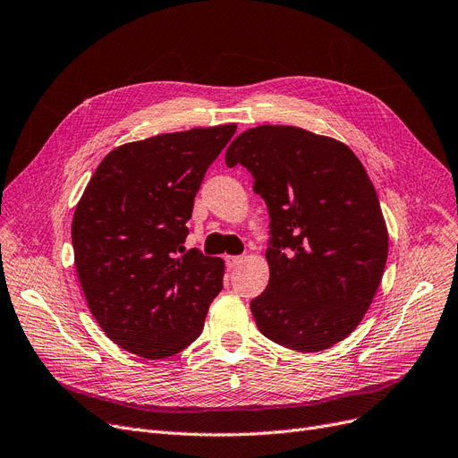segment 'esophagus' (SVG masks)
<instances>
[{
    "instance_id": "esophagus-1",
    "label": "esophagus",
    "mask_w": 458,
    "mask_h": 458,
    "mask_svg": "<svg viewBox=\"0 0 458 458\" xmlns=\"http://www.w3.org/2000/svg\"><path fill=\"white\" fill-rule=\"evenodd\" d=\"M225 260H226V266L232 269V267H235V266H240L242 262H243V257H225Z\"/></svg>"
}]
</instances>
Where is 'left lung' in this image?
Here are the masks:
<instances>
[{
  "label": "left lung",
  "mask_w": 458,
  "mask_h": 458,
  "mask_svg": "<svg viewBox=\"0 0 458 458\" xmlns=\"http://www.w3.org/2000/svg\"><path fill=\"white\" fill-rule=\"evenodd\" d=\"M238 164L269 213V283L250 301L259 330L301 352L345 340L374 300L388 255L364 165L327 135L272 124L232 141L226 165Z\"/></svg>",
  "instance_id": "8db88e82"
}]
</instances>
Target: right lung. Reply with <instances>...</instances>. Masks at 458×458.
Masks as SVG:
<instances>
[{
  "label": "right lung",
  "mask_w": 458,
  "mask_h": 458,
  "mask_svg": "<svg viewBox=\"0 0 458 458\" xmlns=\"http://www.w3.org/2000/svg\"><path fill=\"white\" fill-rule=\"evenodd\" d=\"M235 124L160 133L101 160L72 225L75 267L90 313L111 342L165 359L203 330L223 291L225 262L184 252L194 198Z\"/></svg>",
  "instance_id": "obj_1"
}]
</instances>
